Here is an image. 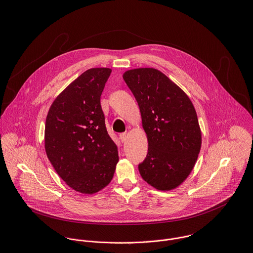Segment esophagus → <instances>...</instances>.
<instances>
[{
  "mask_svg": "<svg viewBox=\"0 0 253 253\" xmlns=\"http://www.w3.org/2000/svg\"><path fill=\"white\" fill-rule=\"evenodd\" d=\"M126 138H127L126 133H121V134H120V139H121L122 142H126Z\"/></svg>",
  "mask_w": 253,
  "mask_h": 253,
  "instance_id": "obj_1",
  "label": "esophagus"
}]
</instances>
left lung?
Listing matches in <instances>:
<instances>
[{
    "mask_svg": "<svg viewBox=\"0 0 253 253\" xmlns=\"http://www.w3.org/2000/svg\"><path fill=\"white\" fill-rule=\"evenodd\" d=\"M123 78L138 103L148 139L146 159L138 166L140 175L158 190L174 189L192 171L202 146L194 105L157 69H132Z\"/></svg>",
    "mask_w": 253,
    "mask_h": 253,
    "instance_id": "8db88e82",
    "label": "left lung"
}]
</instances>
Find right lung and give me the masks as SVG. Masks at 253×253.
<instances>
[{
  "instance_id": "1",
  "label": "right lung",
  "mask_w": 253,
  "mask_h": 253,
  "mask_svg": "<svg viewBox=\"0 0 253 253\" xmlns=\"http://www.w3.org/2000/svg\"><path fill=\"white\" fill-rule=\"evenodd\" d=\"M111 72L91 68L83 73L55 98L45 120L46 156L66 184L83 194L106 187L119 162L100 105Z\"/></svg>"
}]
</instances>
